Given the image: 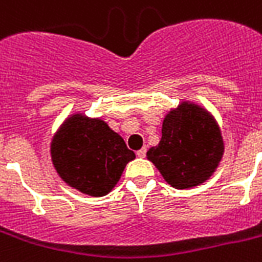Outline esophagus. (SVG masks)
I'll list each match as a JSON object with an SVG mask.
<instances>
[{"label":"esophagus","instance_id":"34e87169","mask_svg":"<svg viewBox=\"0 0 262 262\" xmlns=\"http://www.w3.org/2000/svg\"><path fill=\"white\" fill-rule=\"evenodd\" d=\"M145 154H147V148H145V147H143V148L139 149V151L136 152V155H137L139 158H144Z\"/></svg>","mask_w":262,"mask_h":262}]
</instances>
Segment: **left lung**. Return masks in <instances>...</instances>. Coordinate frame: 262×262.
<instances>
[{
    "label": "left lung",
    "mask_w": 262,
    "mask_h": 262,
    "mask_svg": "<svg viewBox=\"0 0 262 262\" xmlns=\"http://www.w3.org/2000/svg\"><path fill=\"white\" fill-rule=\"evenodd\" d=\"M224 140L215 118L193 101H181L166 114L162 139L147 151L167 184L188 189L203 184L219 167Z\"/></svg>",
    "instance_id": "1"
}]
</instances>
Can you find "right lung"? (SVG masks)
Instances as JSON below:
<instances>
[{
  "instance_id": "add662e5",
  "label": "right lung",
  "mask_w": 262,
  "mask_h": 262,
  "mask_svg": "<svg viewBox=\"0 0 262 262\" xmlns=\"http://www.w3.org/2000/svg\"><path fill=\"white\" fill-rule=\"evenodd\" d=\"M53 167L66 184L89 196H104L136 158L101 118L70 115L51 141Z\"/></svg>"
}]
</instances>
